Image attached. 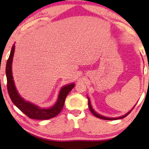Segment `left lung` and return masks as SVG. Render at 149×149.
<instances>
[{
	"label": "left lung",
	"instance_id": "8db88e82",
	"mask_svg": "<svg viewBox=\"0 0 149 149\" xmlns=\"http://www.w3.org/2000/svg\"><path fill=\"white\" fill-rule=\"evenodd\" d=\"M87 98H88V105H89V110H90V111H91V113L93 114V115L95 116V117H97V118H99V119H104V120H117V119H123V118H124V117H125L126 116H127L128 115H129V114L130 113V112H131L132 110H133V109L134 107H135V106L136 105H135L134 106V107L132 108V109L130 110V111H129V112H127V113L126 114H125V115H122V116H121V117H114V118H112V117H105V116H103V115H100V114H98L97 113H96V112H95L94 110L93 109V108H92V107H91V102H90V100H89V97L88 96H87Z\"/></svg>",
	"mask_w": 149,
	"mask_h": 149
}]
</instances>
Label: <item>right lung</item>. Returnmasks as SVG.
Returning <instances> with one entry per match:
<instances>
[{
	"mask_svg": "<svg viewBox=\"0 0 149 149\" xmlns=\"http://www.w3.org/2000/svg\"><path fill=\"white\" fill-rule=\"evenodd\" d=\"M15 44L12 47L9 59L6 65V76L7 81V90L13 103L26 116L30 119L38 120L49 119L55 117L60 113L64 105L65 99L68 93L74 87V83L66 85L61 88L58 100L54 106L49 108H41L34 104L26 101L19 94L16 89L12 74V62L15 52Z\"/></svg>",
	"mask_w": 149,
	"mask_h": 149,
	"instance_id": "add662e5",
	"label": "right lung"
}]
</instances>
